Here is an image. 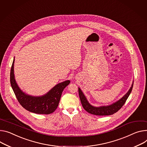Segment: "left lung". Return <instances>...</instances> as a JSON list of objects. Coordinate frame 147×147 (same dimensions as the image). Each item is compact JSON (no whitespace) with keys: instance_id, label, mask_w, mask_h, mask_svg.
Segmentation results:
<instances>
[{"instance_id":"1","label":"left lung","mask_w":147,"mask_h":147,"mask_svg":"<svg viewBox=\"0 0 147 147\" xmlns=\"http://www.w3.org/2000/svg\"><path fill=\"white\" fill-rule=\"evenodd\" d=\"M133 85L134 81H132L131 86L125 95L119 100H117L116 102L108 105H102L99 107L94 106L89 102L86 96L84 95V92L82 91V90L80 87H78V92L82 105L84 109L88 112L96 115H110L115 114V112L119 111L123 105V104H125L127 98L132 91Z\"/></svg>"}]
</instances>
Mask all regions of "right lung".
I'll use <instances>...</instances> for the list:
<instances>
[{
  "label": "right lung",
  "instance_id": "add662e5",
  "mask_svg": "<svg viewBox=\"0 0 147 147\" xmlns=\"http://www.w3.org/2000/svg\"><path fill=\"white\" fill-rule=\"evenodd\" d=\"M15 57L10 70V84L19 102L29 112L38 114H50L57 108L63 89L71 81L66 80L56 84L40 96H33L24 92L18 85L14 74Z\"/></svg>",
  "mask_w": 147,
  "mask_h": 147
}]
</instances>
